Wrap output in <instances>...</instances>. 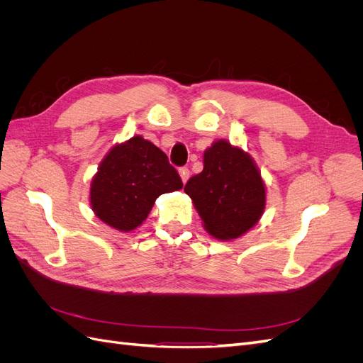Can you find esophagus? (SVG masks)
I'll list each match as a JSON object with an SVG mask.
<instances>
[{
	"label": "esophagus",
	"instance_id": "1",
	"mask_svg": "<svg viewBox=\"0 0 363 363\" xmlns=\"http://www.w3.org/2000/svg\"><path fill=\"white\" fill-rule=\"evenodd\" d=\"M179 174H180V177H182V182H183V183L188 182V179H189V169H188V168H180V169H179Z\"/></svg>",
	"mask_w": 363,
	"mask_h": 363
}]
</instances>
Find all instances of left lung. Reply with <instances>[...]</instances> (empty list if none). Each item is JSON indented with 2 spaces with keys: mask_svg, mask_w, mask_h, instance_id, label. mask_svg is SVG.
Returning <instances> with one entry per match:
<instances>
[{
  "mask_svg": "<svg viewBox=\"0 0 363 363\" xmlns=\"http://www.w3.org/2000/svg\"><path fill=\"white\" fill-rule=\"evenodd\" d=\"M184 192L207 233L221 240L236 239L255 227L267 203L265 183L255 160L224 139L204 151V168L188 180Z\"/></svg>",
  "mask_w": 363,
  "mask_h": 363,
  "instance_id": "8db88e82",
  "label": "left lung"
}]
</instances>
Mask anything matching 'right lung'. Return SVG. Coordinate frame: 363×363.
Here are the masks:
<instances>
[{
  "label": "right lung",
  "instance_id": "add662e5",
  "mask_svg": "<svg viewBox=\"0 0 363 363\" xmlns=\"http://www.w3.org/2000/svg\"><path fill=\"white\" fill-rule=\"evenodd\" d=\"M182 188L167 155L135 136L115 145L100 163L91 183V206L103 223L127 233L145 221L159 195Z\"/></svg>",
  "mask_w": 363,
  "mask_h": 363
}]
</instances>
